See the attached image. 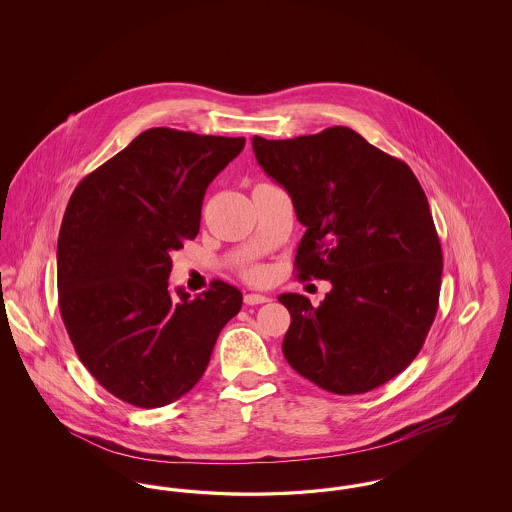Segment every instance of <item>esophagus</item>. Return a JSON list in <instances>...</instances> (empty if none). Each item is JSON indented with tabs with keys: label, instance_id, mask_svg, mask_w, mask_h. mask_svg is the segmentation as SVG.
<instances>
[{
	"label": "esophagus",
	"instance_id": "esophagus-1",
	"mask_svg": "<svg viewBox=\"0 0 512 512\" xmlns=\"http://www.w3.org/2000/svg\"><path fill=\"white\" fill-rule=\"evenodd\" d=\"M245 305H263L268 303L267 295H261V293H247L244 297Z\"/></svg>",
	"mask_w": 512,
	"mask_h": 512
}]
</instances>
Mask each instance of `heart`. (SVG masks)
Instances as JSON below:
<instances>
[{
    "instance_id": "b5f03b06",
    "label": "heart",
    "mask_w": 512,
    "mask_h": 512,
    "mask_svg": "<svg viewBox=\"0 0 512 512\" xmlns=\"http://www.w3.org/2000/svg\"><path fill=\"white\" fill-rule=\"evenodd\" d=\"M247 274H249L251 280H257V282L265 278V270H263V268H251Z\"/></svg>"
}]
</instances>
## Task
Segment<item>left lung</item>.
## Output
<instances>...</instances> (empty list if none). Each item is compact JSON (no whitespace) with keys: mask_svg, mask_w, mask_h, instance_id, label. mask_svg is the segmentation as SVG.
<instances>
[{"mask_svg":"<svg viewBox=\"0 0 512 512\" xmlns=\"http://www.w3.org/2000/svg\"><path fill=\"white\" fill-rule=\"evenodd\" d=\"M253 151L307 228L297 278L332 284L318 307L299 293L278 297L292 315L286 361L338 395L386 384L413 363L438 313L443 257L420 182L345 126L253 136Z\"/></svg>","mask_w":512,"mask_h":512,"instance_id":"left-lung-1","label":"left lung"}]
</instances>
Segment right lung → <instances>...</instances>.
<instances>
[{
    "mask_svg": "<svg viewBox=\"0 0 512 512\" xmlns=\"http://www.w3.org/2000/svg\"><path fill=\"white\" fill-rule=\"evenodd\" d=\"M245 138L149 128L74 190L57 240L59 311L82 365L122 401L155 409L194 388L242 292L213 280L169 292L172 251L194 240L207 186Z\"/></svg>",
    "mask_w": 512,
    "mask_h": 512,
    "instance_id": "obj_1",
    "label": "right lung"
}]
</instances>
